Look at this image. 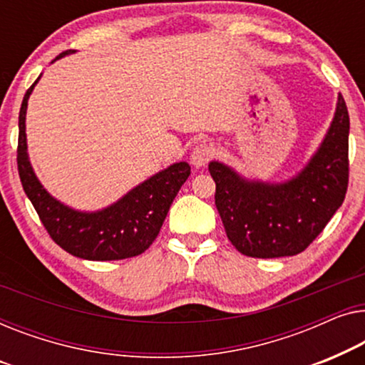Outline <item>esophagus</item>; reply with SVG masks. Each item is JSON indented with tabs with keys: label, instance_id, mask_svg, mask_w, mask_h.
<instances>
[{
	"label": "esophagus",
	"instance_id": "esophagus-1",
	"mask_svg": "<svg viewBox=\"0 0 365 365\" xmlns=\"http://www.w3.org/2000/svg\"><path fill=\"white\" fill-rule=\"evenodd\" d=\"M213 153H215L213 145H210L208 142H200L198 145L193 147L192 153H190V162H192L195 167H203L212 160Z\"/></svg>",
	"mask_w": 365,
	"mask_h": 365
}]
</instances>
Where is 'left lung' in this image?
I'll return each instance as SVG.
<instances>
[{
    "label": "left lung",
    "instance_id": "obj_1",
    "mask_svg": "<svg viewBox=\"0 0 365 365\" xmlns=\"http://www.w3.org/2000/svg\"><path fill=\"white\" fill-rule=\"evenodd\" d=\"M215 205L228 240L250 258H281L304 251L346 198L349 185V112L339 94L324 142L307 167L289 182H246L212 162Z\"/></svg>",
    "mask_w": 365,
    "mask_h": 365
}]
</instances>
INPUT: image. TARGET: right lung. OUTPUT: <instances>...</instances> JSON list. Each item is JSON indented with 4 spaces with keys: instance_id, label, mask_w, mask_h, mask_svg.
Wrapping results in <instances>:
<instances>
[{
    "instance_id": "1",
    "label": "right lung",
    "mask_w": 365,
    "mask_h": 365,
    "mask_svg": "<svg viewBox=\"0 0 365 365\" xmlns=\"http://www.w3.org/2000/svg\"><path fill=\"white\" fill-rule=\"evenodd\" d=\"M71 53L74 51H64L56 59ZM34 84L24 94L19 110L16 160L24 193L39 215L46 232L56 245L82 259L114 261L142 255L160 232L172 202L190 175V165L185 162L173 163L102 212L81 213L64 207L43 188L28 158L24 120Z\"/></svg>"
}]
</instances>
